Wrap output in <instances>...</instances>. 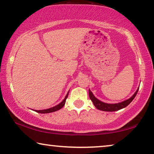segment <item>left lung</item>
I'll list each match as a JSON object with an SVG mask.
<instances>
[{
  "instance_id": "8db88e82",
  "label": "left lung",
  "mask_w": 154,
  "mask_h": 154,
  "mask_svg": "<svg viewBox=\"0 0 154 154\" xmlns=\"http://www.w3.org/2000/svg\"><path fill=\"white\" fill-rule=\"evenodd\" d=\"M138 89H137L136 91L135 92L134 94L132 96L131 98L127 99V100L122 101L121 103H116V104H109V103H103L100 100H99L98 99H97L95 96H94V94H92L90 89H89V98H90L91 100L93 102L94 105L99 110L101 111H105V112H115V111H118L121 109H123L126 107L127 105H129L131 103V102L134 100L135 97H136L137 93L138 91Z\"/></svg>"
}]
</instances>
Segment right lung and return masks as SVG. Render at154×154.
Instances as JSON below:
<instances>
[{"instance_id": "1", "label": "right lung", "mask_w": 154, "mask_h": 154, "mask_svg": "<svg viewBox=\"0 0 154 154\" xmlns=\"http://www.w3.org/2000/svg\"><path fill=\"white\" fill-rule=\"evenodd\" d=\"M68 94L67 93V96H65V98H64V100L61 102L60 104H58V105L55 106V107H53L51 108H49V109H43V110H35L36 112L38 113H51V112H56V111H58L59 109H60L61 108L64 107V105H65V102H66V99L68 97Z\"/></svg>"}]
</instances>
